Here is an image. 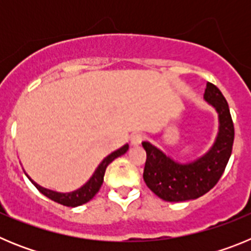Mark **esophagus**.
Segmentation results:
<instances>
[{
  "mask_svg": "<svg viewBox=\"0 0 251 251\" xmlns=\"http://www.w3.org/2000/svg\"><path fill=\"white\" fill-rule=\"evenodd\" d=\"M143 141V136L141 133H134L130 136V145L132 146H138L141 145V142Z\"/></svg>",
  "mask_w": 251,
  "mask_h": 251,
  "instance_id": "1",
  "label": "esophagus"
}]
</instances>
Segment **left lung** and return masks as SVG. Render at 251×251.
<instances>
[{
	"mask_svg": "<svg viewBox=\"0 0 251 251\" xmlns=\"http://www.w3.org/2000/svg\"><path fill=\"white\" fill-rule=\"evenodd\" d=\"M203 99L217 113L219 129L212 146L202 156L190 162H178L151 142H142L147 153L143 179L162 200L179 202L205 195L223 176L231 156L234 124L227 101L211 83L206 84Z\"/></svg>",
	"mask_w": 251,
	"mask_h": 251,
	"instance_id": "left-lung-1",
	"label": "left lung"
}]
</instances>
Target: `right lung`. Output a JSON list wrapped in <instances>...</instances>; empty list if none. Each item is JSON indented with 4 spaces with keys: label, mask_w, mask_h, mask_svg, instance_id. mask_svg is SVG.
<instances>
[{
    "label": "right lung",
    "mask_w": 251,
    "mask_h": 251,
    "mask_svg": "<svg viewBox=\"0 0 251 251\" xmlns=\"http://www.w3.org/2000/svg\"><path fill=\"white\" fill-rule=\"evenodd\" d=\"M128 148H129V146H128V143H126V145L122 146L121 148H118V150H115L114 152H112L110 154H108V156L99 163L98 167L95 168L94 174L92 175V177H90L81 187L76 188L74 191L57 192L54 191V190H49V188L43 187V186H40L39 183L35 182L34 179L31 178L26 172L25 175L27 176V178L30 179L31 182H32V185H34L41 194L45 195L46 197H49L50 200L55 201V202L57 203H61V205L64 206H69V207H76V206L84 205V203H86L88 201H90L93 197L97 195V192L99 191V188L103 185L104 174H105V170L106 167H108V165L112 163L115 158H118L122 154H124V153L128 151Z\"/></svg>",
    "instance_id": "1"
}]
</instances>
